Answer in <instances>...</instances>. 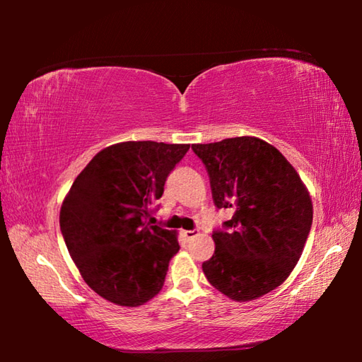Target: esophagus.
<instances>
[{
  "label": "esophagus",
  "instance_id": "1",
  "mask_svg": "<svg viewBox=\"0 0 362 362\" xmlns=\"http://www.w3.org/2000/svg\"><path fill=\"white\" fill-rule=\"evenodd\" d=\"M199 233H198V230H185L183 231V236L187 238V240H193L194 236H198Z\"/></svg>",
  "mask_w": 362,
  "mask_h": 362
}]
</instances>
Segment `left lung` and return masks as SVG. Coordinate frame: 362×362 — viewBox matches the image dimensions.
Returning <instances> with one entry per match:
<instances>
[{"mask_svg":"<svg viewBox=\"0 0 362 362\" xmlns=\"http://www.w3.org/2000/svg\"><path fill=\"white\" fill-rule=\"evenodd\" d=\"M218 209H233L214 231L216 252L203 263L209 283L231 300L250 302L289 278L313 222V203L297 170L259 137L194 144Z\"/></svg>","mask_w":362,"mask_h":362,"instance_id":"8db88e82","label":"left lung"}]
</instances>
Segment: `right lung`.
Returning <instances> with one entry per match:
<instances>
[{
	"instance_id": "1",
	"label": "right lung",
	"mask_w": 362,
	"mask_h": 362,
	"mask_svg": "<svg viewBox=\"0 0 362 362\" xmlns=\"http://www.w3.org/2000/svg\"><path fill=\"white\" fill-rule=\"evenodd\" d=\"M188 144L121 142L100 150L60 207L70 257L90 289L119 306H140L163 289L179 252L177 233L146 223Z\"/></svg>"
}]
</instances>
